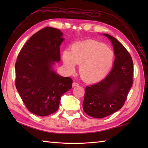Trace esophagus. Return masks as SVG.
<instances>
[{"mask_svg": "<svg viewBox=\"0 0 148 148\" xmlns=\"http://www.w3.org/2000/svg\"><path fill=\"white\" fill-rule=\"evenodd\" d=\"M78 83H76V82H73V84H72V86L73 87H75V86H78Z\"/></svg>", "mask_w": 148, "mask_h": 148, "instance_id": "1", "label": "esophagus"}]
</instances>
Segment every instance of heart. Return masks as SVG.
Returning <instances> with one entry per match:
<instances>
[{"label":"heart","instance_id":"obj_1","mask_svg":"<svg viewBox=\"0 0 148 148\" xmlns=\"http://www.w3.org/2000/svg\"><path fill=\"white\" fill-rule=\"evenodd\" d=\"M64 64L69 73L79 65L80 77L88 83L99 82L109 73L112 66L114 53L109 47L93 40L76 43L71 52L65 51L62 55Z\"/></svg>","mask_w":148,"mask_h":148}]
</instances>
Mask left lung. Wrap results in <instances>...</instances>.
Listing matches in <instances>:
<instances>
[{
    "label": "left lung",
    "mask_w": 148,
    "mask_h": 148,
    "mask_svg": "<svg viewBox=\"0 0 148 148\" xmlns=\"http://www.w3.org/2000/svg\"><path fill=\"white\" fill-rule=\"evenodd\" d=\"M104 35L109 38L114 47L113 69L101 82L86 87L83 102L84 112L96 119L104 118L122 108L133 84L131 56L117 39L108 34Z\"/></svg>",
    "instance_id": "1"
}]
</instances>
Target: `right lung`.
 Here are the masks:
<instances>
[{
  "label": "right lung",
  "instance_id": "obj_1",
  "mask_svg": "<svg viewBox=\"0 0 148 148\" xmlns=\"http://www.w3.org/2000/svg\"><path fill=\"white\" fill-rule=\"evenodd\" d=\"M62 36L58 29L42 28L28 40L17 57L16 88L27 109L41 117L56 112L61 96L72 87V79L52 70L54 62L60 60Z\"/></svg>",
  "mask_w": 148,
  "mask_h": 148
}]
</instances>
